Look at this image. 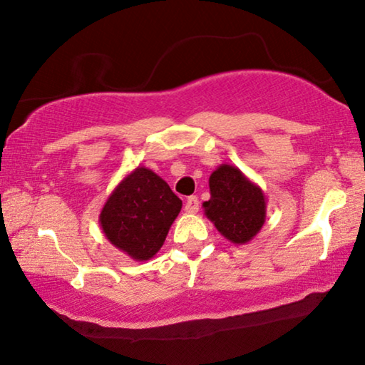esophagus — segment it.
Segmentation results:
<instances>
[{"mask_svg": "<svg viewBox=\"0 0 365 365\" xmlns=\"http://www.w3.org/2000/svg\"><path fill=\"white\" fill-rule=\"evenodd\" d=\"M200 210V201L196 196H188L187 201H185V211H187L188 214H195L198 212Z\"/></svg>", "mask_w": 365, "mask_h": 365, "instance_id": "34e87169", "label": "esophagus"}]
</instances>
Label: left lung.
<instances>
[{
    "label": "left lung",
    "instance_id": "8db88e82",
    "mask_svg": "<svg viewBox=\"0 0 365 365\" xmlns=\"http://www.w3.org/2000/svg\"><path fill=\"white\" fill-rule=\"evenodd\" d=\"M211 198L205 201L206 217L232 244L244 245L262 230L266 196L235 165L221 164L210 177Z\"/></svg>",
    "mask_w": 365,
    "mask_h": 365
}]
</instances>
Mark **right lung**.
I'll return each instance as SVG.
<instances>
[{"label": "right lung", "instance_id": "obj_1", "mask_svg": "<svg viewBox=\"0 0 365 365\" xmlns=\"http://www.w3.org/2000/svg\"><path fill=\"white\" fill-rule=\"evenodd\" d=\"M180 210L182 200L165 180L136 167L110 193L99 224L110 244L136 262H146L164 245Z\"/></svg>", "mask_w": 365, "mask_h": 365}]
</instances>
